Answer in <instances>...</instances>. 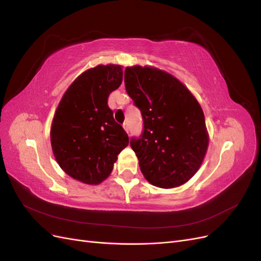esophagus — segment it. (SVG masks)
Returning <instances> with one entry per match:
<instances>
[{"instance_id":"obj_1","label":"esophagus","mask_w":261,"mask_h":261,"mask_svg":"<svg viewBox=\"0 0 261 261\" xmlns=\"http://www.w3.org/2000/svg\"><path fill=\"white\" fill-rule=\"evenodd\" d=\"M123 128L125 129L126 133L129 132V127H128V123H127V122H125V123L123 124Z\"/></svg>"}]
</instances>
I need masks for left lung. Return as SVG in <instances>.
<instances>
[{
    "mask_svg": "<svg viewBox=\"0 0 261 261\" xmlns=\"http://www.w3.org/2000/svg\"><path fill=\"white\" fill-rule=\"evenodd\" d=\"M124 81L144 120L141 136L130 139L141 173L160 188L185 184L200 168L209 144L198 101L177 78L152 66L126 67Z\"/></svg>",
    "mask_w": 261,
    "mask_h": 261,
    "instance_id": "left-lung-1",
    "label": "left lung"
}]
</instances>
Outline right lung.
<instances>
[{
	"label": "right lung",
	"instance_id": "right-lung-1",
	"mask_svg": "<svg viewBox=\"0 0 261 261\" xmlns=\"http://www.w3.org/2000/svg\"><path fill=\"white\" fill-rule=\"evenodd\" d=\"M123 66L109 64L87 69L72 83L55 111L51 146L67 175L98 185L113 170L128 136L108 106L110 93L123 81Z\"/></svg>",
	"mask_w": 261,
	"mask_h": 261
}]
</instances>
